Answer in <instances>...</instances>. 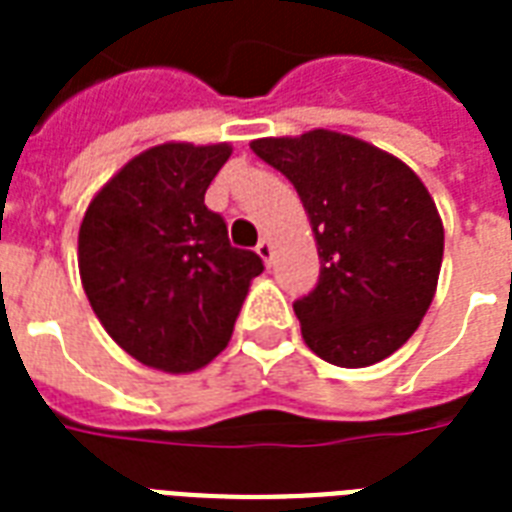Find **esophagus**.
<instances>
[{
  "instance_id": "34e87169",
  "label": "esophagus",
  "mask_w": 512,
  "mask_h": 512,
  "mask_svg": "<svg viewBox=\"0 0 512 512\" xmlns=\"http://www.w3.org/2000/svg\"><path fill=\"white\" fill-rule=\"evenodd\" d=\"M256 253H259L261 259H264V261H267V264H270V261H272V242L267 240V237H261L259 245H256Z\"/></svg>"
}]
</instances>
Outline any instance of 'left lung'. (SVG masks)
<instances>
[{"instance_id": "obj_1", "label": "left lung", "mask_w": 512, "mask_h": 512, "mask_svg": "<svg viewBox=\"0 0 512 512\" xmlns=\"http://www.w3.org/2000/svg\"><path fill=\"white\" fill-rule=\"evenodd\" d=\"M251 149L297 188L319 251V283L294 302L313 354L365 368L404 346L436 294L445 229L404 160L363 138L308 130Z\"/></svg>"}]
</instances>
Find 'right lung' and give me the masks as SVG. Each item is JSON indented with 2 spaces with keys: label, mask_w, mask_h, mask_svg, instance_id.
I'll use <instances>...</instances> for the list:
<instances>
[{
  "label": "right lung",
  "mask_w": 512,
  "mask_h": 512,
  "mask_svg": "<svg viewBox=\"0 0 512 512\" xmlns=\"http://www.w3.org/2000/svg\"><path fill=\"white\" fill-rule=\"evenodd\" d=\"M231 144L166 141L144 149L89 201L78 272L106 333L138 363L190 374L229 343L251 281L253 251L231 248L204 193Z\"/></svg>",
  "instance_id": "obj_1"
}]
</instances>
